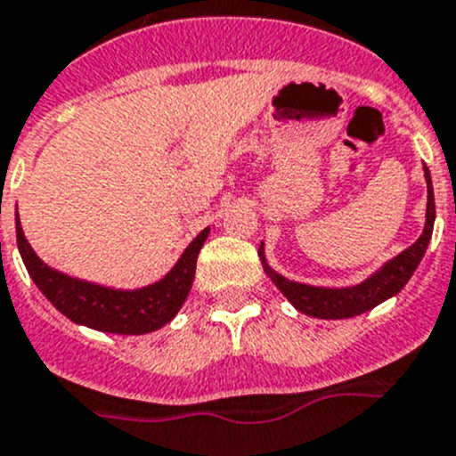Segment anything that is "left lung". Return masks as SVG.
<instances>
[{"mask_svg": "<svg viewBox=\"0 0 456 456\" xmlns=\"http://www.w3.org/2000/svg\"><path fill=\"white\" fill-rule=\"evenodd\" d=\"M425 181H428V221H425L423 235L413 241L409 248H404L398 257L387 262L378 273L364 280L362 285L346 287V289H325V287L300 285V282L287 280L280 273H275V271H271L269 265L265 262V250L260 246L257 253H260L265 271L273 280L275 287L287 296V300L294 305L296 310L303 312V314L316 316V319H350V316L364 314V312L373 310L375 305L395 296L407 285L409 278L416 271V266L423 260L429 240H432L436 208H434L432 176H429L428 167H425Z\"/></svg>", "mask_w": 456, "mask_h": 456, "instance_id": "obj_1", "label": "left lung"}]
</instances>
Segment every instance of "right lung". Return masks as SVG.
<instances>
[{"instance_id":"1","label":"right lung","mask_w":456,"mask_h":456,"mask_svg":"<svg viewBox=\"0 0 456 456\" xmlns=\"http://www.w3.org/2000/svg\"><path fill=\"white\" fill-rule=\"evenodd\" d=\"M15 232H18L20 256L28 275L61 314H65L74 323L102 330V332L146 334L169 323L183 307L194 282L196 257L203 241L208 240L210 228L196 235V240L187 246L181 260L165 278L133 291L110 289V287L94 285V282L69 278L61 271H53L33 253L20 219L15 224Z\"/></svg>"}]
</instances>
